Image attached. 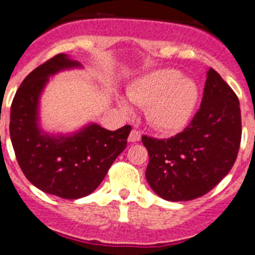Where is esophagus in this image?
Segmentation results:
<instances>
[{
	"label": "esophagus",
	"mask_w": 255,
	"mask_h": 255,
	"mask_svg": "<svg viewBox=\"0 0 255 255\" xmlns=\"http://www.w3.org/2000/svg\"><path fill=\"white\" fill-rule=\"evenodd\" d=\"M141 139V132L138 129H132L129 133V137H128V141L129 142H138Z\"/></svg>",
	"instance_id": "esophagus-1"
}]
</instances>
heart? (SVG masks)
<instances>
[{"instance_id":"obj_1","label":"heart","mask_w":255,"mask_h":255,"mask_svg":"<svg viewBox=\"0 0 255 255\" xmlns=\"http://www.w3.org/2000/svg\"><path fill=\"white\" fill-rule=\"evenodd\" d=\"M127 94L130 102L146 107L148 123L166 133L183 129L193 117L199 100L197 82L173 68L146 73L130 85ZM122 107L129 111L126 102H122Z\"/></svg>"}]
</instances>
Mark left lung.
Listing matches in <instances>:
<instances>
[{
	"mask_svg": "<svg viewBox=\"0 0 255 255\" xmlns=\"http://www.w3.org/2000/svg\"><path fill=\"white\" fill-rule=\"evenodd\" d=\"M240 141L239 99L210 68L201 108L189 126L167 139L142 136L150 157L147 183L166 201H192L205 196L231 170Z\"/></svg>",
	"mask_w": 255,
	"mask_h": 255,
	"instance_id": "1",
	"label": "left lung"
}]
</instances>
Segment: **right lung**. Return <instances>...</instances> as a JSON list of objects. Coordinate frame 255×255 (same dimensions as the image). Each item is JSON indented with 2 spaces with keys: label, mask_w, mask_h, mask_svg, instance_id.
Listing matches in <instances>:
<instances>
[{
  "label": "right lung",
  "mask_w": 255,
  "mask_h": 255,
  "mask_svg": "<svg viewBox=\"0 0 255 255\" xmlns=\"http://www.w3.org/2000/svg\"><path fill=\"white\" fill-rule=\"evenodd\" d=\"M81 63L59 53L31 71L11 104L10 137L16 160L38 189L66 199L89 196L127 146L130 126L108 130L96 123L71 134H49L39 126V99L49 77Z\"/></svg>",
  "instance_id": "1"
}]
</instances>
